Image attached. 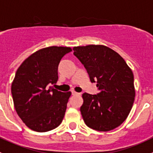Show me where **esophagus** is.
Here are the masks:
<instances>
[{
    "instance_id": "1",
    "label": "esophagus",
    "mask_w": 153,
    "mask_h": 153,
    "mask_svg": "<svg viewBox=\"0 0 153 153\" xmlns=\"http://www.w3.org/2000/svg\"><path fill=\"white\" fill-rule=\"evenodd\" d=\"M71 94H72V95H77V94H80L78 93V92H75V91H71Z\"/></svg>"
}]
</instances>
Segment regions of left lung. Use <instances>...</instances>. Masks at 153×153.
I'll return each mask as SVG.
<instances>
[{"instance_id":"1","label":"left lung","mask_w":153,"mask_h":153,"mask_svg":"<svg viewBox=\"0 0 153 153\" xmlns=\"http://www.w3.org/2000/svg\"><path fill=\"white\" fill-rule=\"evenodd\" d=\"M74 56L97 82V94L84 93L80 108L85 124L97 131H110L126 119L135 97L132 70L117 53L100 45L73 48Z\"/></svg>"}]
</instances>
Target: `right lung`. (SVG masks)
<instances>
[{"label":"right lung","mask_w":153,"mask_h":153,"mask_svg":"<svg viewBox=\"0 0 153 153\" xmlns=\"http://www.w3.org/2000/svg\"><path fill=\"white\" fill-rule=\"evenodd\" d=\"M71 49L50 46L36 51L23 62L15 75L11 94L15 110L23 122L36 132H47L60 125L71 92L54 89L58 66Z\"/></svg>","instance_id":"1"}]
</instances>
